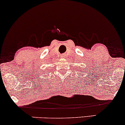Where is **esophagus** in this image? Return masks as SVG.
I'll return each mask as SVG.
<instances>
[{
	"label": "esophagus",
	"mask_w": 125,
	"mask_h": 125,
	"mask_svg": "<svg viewBox=\"0 0 125 125\" xmlns=\"http://www.w3.org/2000/svg\"><path fill=\"white\" fill-rule=\"evenodd\" d=\"M65 57H66V55H65V54H63L61 55V57L63 58H65Z\"/></svg>",
	"instance_id": "obj_1"
}]
</instances>
